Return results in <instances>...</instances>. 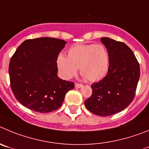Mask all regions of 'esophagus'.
Instances as JSON below:
<instances>
[{"mask_svg":"<svg viewBox=\"0 0 149 149\" xmlns=\"http://www.w3.org/2000/svg\"><path fill=\"white\" fill-rule=\"evenodd\" d=\"M83 86V84H79V83H75V87L76 88H80Z\"/></svg>","mask_w":149,"mask_h":149,"instance_id":"34e87169","label":"esophagus"}]
</instances>
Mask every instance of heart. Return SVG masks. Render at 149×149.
<instances>
[{
  "label": "heart",
  "mask_w": 149,
  "mask_h": 149,
  "mask_svg": "<svg viewBox=\"0 0 149 149\" xmlns=\"http://www.w3.org/2000/svg\"><path fill=\"white\" fill-rule=\"evenodd\" d=\"M56 66L60 76L70 79L79 69L80 73L89 81L102 79L108 70L109 56L102 45H76L68 49V57L59 54Z\"/></svg>",
  "instance_id": "1"
}]
</instances>
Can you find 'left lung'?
Segmentation results:
<instances>
[{
	"mask_svg": "<svg viewBox=\"0 0 149 149\" xmlns=\"http://www.w3.org/2000/svg\"><path fill=\"white\" fill-rule=\"evenodd\" d=\"M101 41L109 56L106 76L91 84L93 93L84 105L91 113L101 116L119 113L131 104L140 79V65L125 44L102 37Z\"/></svg>",
	"mask_w": 149,
	"mask_h": 149,
	"instance_id": "8db88e82",
	"label": "left lung"
}]
</instances>
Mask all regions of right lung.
Returning a JSON list of instances; mask_svg holds the SVG:
<instances>
[{
  "label": "right lung",
  "instance_id": "right-lung-1",
  "mask_svg": "<svg viewBox=\"0 0 149 149\" xmlns=\"http://www.w3.org/2000/svg\"><path fill=\"white\" fill-rule=\"evenodd\" d=\"M66 41L55 38L28 39L17 48L9 66L15 97L24 106L39 113L59 108L74 83L57 76L56 58Z\"/></svg>",
  "mask_w": 149,
  "mask_h": 149
}]
</instances>
